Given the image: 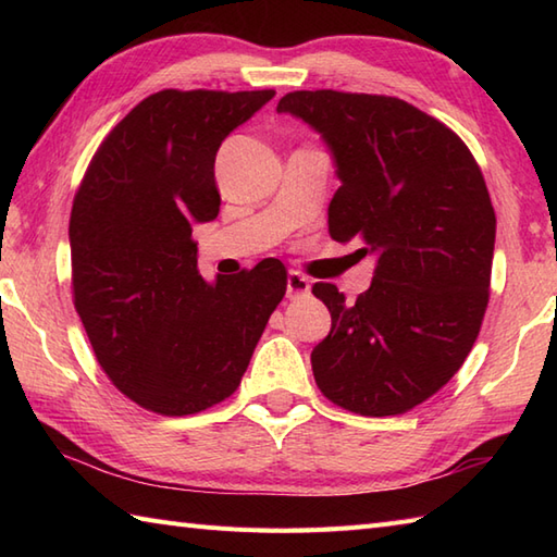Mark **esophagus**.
<instances>
[{"instance_id":"34e87169","label":"esophagus","mask_w":557,"mask_h":557,"mask_svg":"<svg viewBox=\"0 0 557 557\" xmlns=\"http://www.w3.org/2000/svg\"><path fill=\"white\" fill-rule=\"evenodd\" d=\"M311 292V282L306 280L301 272L297 270H289L287 275V297L289 299H297V297H304V294Z\"/></svg>"}]
</instances>
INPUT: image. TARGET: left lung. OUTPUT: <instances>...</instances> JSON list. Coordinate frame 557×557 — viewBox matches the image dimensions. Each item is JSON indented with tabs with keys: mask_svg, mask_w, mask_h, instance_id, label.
<instances>
[{
	"mask_svg": "<svg viewBox=\"0 0 557 557\" xmlns=\"http://www.w3.org/2000/svg\"><path fill=\"white\" fill-rule=\"evenodd\" d=\"M277 112L315 128L335 160L330 236L375 256L354 304L330 282L313 285L333 318L311 351L315 383L361 417L405 413L459 371L479 337L495 246L486 182L465 140L399 98L297 90Z\"/></svg>",
	"mask_w": 557,
	"mask_h": 557,
	"instance_id": "obj_1",
	"label": "left lung"
}]
</instances>
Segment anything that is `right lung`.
Wrapping results in <instances>:
<instances>
[{
    "label": "right lung",
    "mask_w": 557,
    "mask_h": 557,
    "mask_svg": "<svg viewBox=\"0 0 557 557\" xmlns=\"http://www.w3.org/2000/svg\"><path fill=\"white\" fill-rule=\"evenodd\" d=\"M275 90H160L92 156L69 220L71 289L98 363L136 405L186 417L242 383L287 270L198 275L194 224L220 212L215 156Z\"/></svg>",
    "instance_id": "right-lung-1"
}]
</instances>
